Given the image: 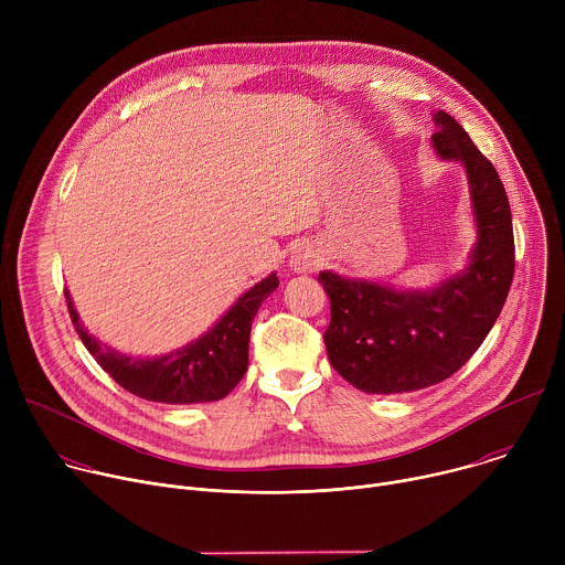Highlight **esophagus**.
Listing matches in <instances>:
<instances>
[{"label":"esophagus","instance_id":"esophagus-1","mask_svg":"<svg viewBox=\"0 0 565 565\" xmlns=\"http://www.w3.org/2000/svg\"><path fill=\"white\" fill-rule=\"evenodd\" d=\"M321 266V257L319 250H315L312 246H301L290 255V268L295 273H315Z\"/></svg>","mask_w":565,"mask_h":565}]
</instances>
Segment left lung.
<instances>
[{
  "instance_id": "obj_1",
  "label": "left lung",
  "mask_w": 565,
  "mask_h": 565,
  "mask_svg": "<svg viewBox=\"0 0 565 565\" xmlns=\"http://www.w3.org/2000/svg\"><path fill=\"white\" fill-rule=\"evenodd\" d=\"M431 147L460 163L469 185L476 244L467 266L427 290L349 279L321 270L331 299L324 344L333 369L364 393H409L454 375L482 344L514 277V234L505 188L490 160L445 111Z\"/></svg>"
}]
</instances>
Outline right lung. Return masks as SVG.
I'll list each match as a JSON object with an SVG mask.
<instances>
[{"label": "right lung", "mask_w": 565, "mask_h": 565, "mask_svg": "<svg viewBox=\"0 0 565 565\" xmlns=\"http://www.w3.org/2000/svg\"><path fill=\"white\" fill-rule=\"evenodd\" d=\"M279 286L277 273L241 295L216 324L190 344L156 358L125 355L92 335L64 290L73 327L96 362L129 393L163 405H199L225 397L248 369L253 319Z\"/></svg>", "instance_id": "right-lung-1"}]
</instances>
